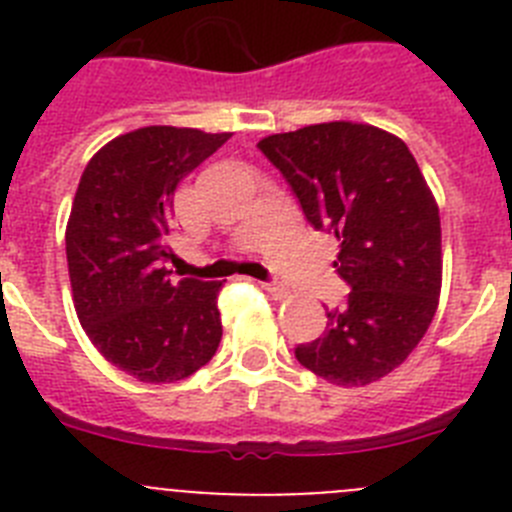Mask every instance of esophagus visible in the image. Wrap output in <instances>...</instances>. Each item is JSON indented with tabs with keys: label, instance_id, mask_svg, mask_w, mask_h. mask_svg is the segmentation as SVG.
<instances>
[{
	"label": "esophagus",
	"instance_id": "esophagus-1",
	"mask_svg": "<svg viewBox=\"0 0 512 512\" xmlns=\"http://www.w3.org/2000/svg\"><path fill=\"white\" fill-rule=\"evenodd\" d=\"M261 287H264L271 297H277V300H282V297L289 295L287 287H282V284H277V282H264Z\"/></svg>",
	"mask_w": 512,
	"mask_h": 512
}]
</instances>
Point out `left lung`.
<instances>
[{
	"label": "left lung",
	"instance_id": "obj_1",
	"mask_svg": "<svg viewBox=\"0 0 512 512\" xmlns=\"http://www.w3.org/2000/svg\"><path fill=\"white\" fill-rule=\"evenodd\" d=\"M307 223L338 238L333 261L351 287L328 330L295 348L338 387L387 377L413 354L441 295V217L418 161L397 135L364 122H320L259 140Z\"/></svg>",
	"mask_w": 512,
	"mask_h": 512
}]
</instances>
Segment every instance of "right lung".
Instances as JSON below:
<instances>
[{
    "instance_id": "right-lung-1",
    "label": "right lung",
    "mask_w": 512,
    "mask_h": 512,
    "mask_svg": "<svg viewBox=\"0 0 512 512\" xmlns=\"http://www.w3.org/2000/svg\"><path fill=\"white\" fill-rule=\"evenodd\" d=\"M230 133L151 125L117 135L81 174L66 259L81 328L104 359L148 384L179 382L215 356L223 282L171 279L174 192Z\"/></svg>"
}]
</instances>
